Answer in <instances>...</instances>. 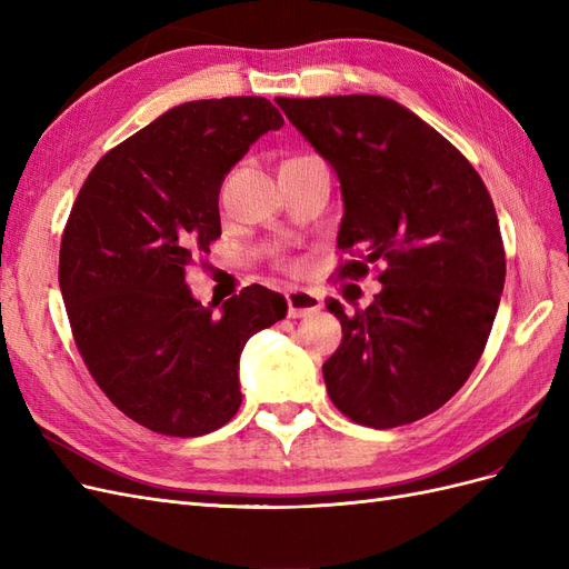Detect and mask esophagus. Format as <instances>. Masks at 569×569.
I'll return each mask as SVG.
<instances>
[{
    "mask_svg": "<svg viewBox=\"0 0 569 569\" xmlns=\"http://www.w3.org/2000/svg\"><path fill=\"white\" fill-rule=\"evenodd\" d=\"M322 308V301L318 295L308 289H291L287 295V311L289 318H306V316H313Z\"/></svg>",
    "mask_w": 569,
    "mask_h": 569,
    "instance_id": "34e87169",
    "label": "esophagus"
}]
</instances>
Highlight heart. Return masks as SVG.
<instances>
[{
  "instance_id": "obj_1",
  "label": "heart",
  "mask_w": 569,
  "mask_h": 569,
  "mask_svg": "<svg viewBox=\"0 0 569 569\" xmlns=\"http://www.w3.org/2000/svg\"><path fill=\"white\" fill-rule=\"evenodd\" d=\"M287 270H299V263H284Z\"/></svg>"
}]
</instances>
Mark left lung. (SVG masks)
<instances>
[{"label": "left lung", "mask_w": 569, "mask_h": 569, "mask_svg": "<svg viewBox=\"0 0 569 569\" xmlns=\"http://www.w3.org/2000/svg\"><path fill=\"white\" fill-rule=\"evenodd\" d=\"M341 182L339 280L382 291L366 311H327L343 339L322 377L349 420L389 429L441 408L487 347L506 282L493 201L472 163L399 101L377 94L274 99Z\"/></svg>", "instance_id": "8db88e82"}]
</instances>
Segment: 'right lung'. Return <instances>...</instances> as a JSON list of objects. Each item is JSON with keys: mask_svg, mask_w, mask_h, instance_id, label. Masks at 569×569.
I'll list each match as a JSON object with an SVG mask.
<instances>
[{"mask_svg": "<svg viewBox=\"0 0 569 569\" xmlns=\"http://www.w3.org/2000/svg\"><path fill=\"white\" fill-rule=\"evenodd\" d=\"M282 126L266 97L187 101L107 151L80 187L59 251L68 322L99 389L151 432L184 439L230 422L239 353L287 316L261 284L213 316L184 282L220 237L228 170Z\"/></svg>", "mask_w": 569, "mask_h": 569, "instance_id": "right-lung-1", "label": "right lung"}]
</instances>
